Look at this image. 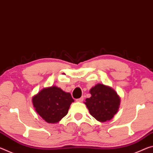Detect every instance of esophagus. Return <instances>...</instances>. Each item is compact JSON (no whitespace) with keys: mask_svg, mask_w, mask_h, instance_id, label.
I'll return each instance as SVG.
<instances>
[{"mask_svg":"<svg viewBox=\"0 0 153 153\" xmlns=\"http://www.w3.org/2000/svg\"><path fill=\"white\" fill-rule=\"evenodd\" d=\"M83 100H84V97H80V98L77 99L76 101H77V102H82Z\"/></svg>","mask_w":153,"mask_h":153,"instance_id":"obj_1","label":"esophagus"}]
</instances>
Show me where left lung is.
Segmentation results:
<instances>
[{
    "instance_id": "obj_1",
    "label": "left lung",
    "mask_w": 153,
    "mask_h": 153,
    "mask_svg": "<svg viewBox=\"0 0 153 153\" xmlns=\"http://www.w3.org/2000/svg\"><path fill=\"white\" fill-rule=\"evenodd\" d=\"M91 97L86 99L89 112L96 120L105 122L114 117L120 105V97L110 87L98 84L90 91Z\"/></svg>"
}]
</instances>
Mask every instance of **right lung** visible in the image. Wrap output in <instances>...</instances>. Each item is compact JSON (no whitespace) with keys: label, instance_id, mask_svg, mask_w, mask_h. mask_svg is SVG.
I'll list each match as a JSON object with an SVG mask.
<instances>
[{"label":"right lung","instance_id":"right-lung-1","mask_svg":"<svg viewBox=\"0 0 153 153\" xmlns=\"http://www.w3.org/2000/svg\"><path fill=\"white\" fill-rule=\"evenodd\" d=\"M74 101L71 94L56 86L43 88L33 98L36 111L48 123L59 122L67 114Z\"/></svg>","mask_w":153,"mask_h":153}]
</instances>
